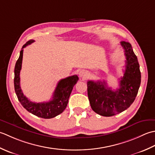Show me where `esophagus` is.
Instances as JSON below:
<instances>
[{
	"instance_id": "1",
	"label": "esophagus",
	"mask_w": 155,
	"mask_h": 155,
	"mask_svg": "<svg viewBox=\"0 0 155 155\" xmlns=\"http://www.w3.org/2000/svg\"><path fill=\"white\" fill-rule=\"evenodd\" d=\"M79 75H80V77L82 78H85L87 76V73L85 71L81 70L79 72Z\"/></svg>"
}]
</instances>
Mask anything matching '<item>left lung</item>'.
Segmentation results:
<instances>
[{
    "instance_id": "left-lung-1",
    "label": "left lung",
    "mask_w": 155,
    "mask_h": 155,
    "mask_svg": "<svg viewBox=\"0 0 155 155\" xmlns=\"http://www.w3.org/2000/svg\"><path fill=\"white\" fill-rule=\"evenodd\" d=\"M126 56L125 71L116 91L106 86L105 81H88L87 96L91 108L103 116H112L128 108L137 96L141 81L140 66L131 44L121 41Z\"/></svg>"
}]
</instances>
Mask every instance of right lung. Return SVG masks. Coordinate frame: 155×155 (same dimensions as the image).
<instances>
[{
    "label": "right lung",
    "mask_w": 155,
    "mask_h": 155,
    "mask_svg": "<svg viewBox=\"0 0 155 155\" xmlns=\"http://www.w3.org/2000/svg\"><path fill=\"white\" fill-rule=\"evenodd\" d=\"M34 42V40L27 41L22 47L20 55L16 62L15 67L14 86L15 93L21 105L28 112L38 117L49 119L54 118L64 111L67 107L69 97L75 84H77L79 78L77 75H72L60 80L53 93L52 100L47 102L36 103L31 102L25 96L20 86V71L23 61V48Z\"/></svg>",
    "instance_id": "1"
}]
</instances>
